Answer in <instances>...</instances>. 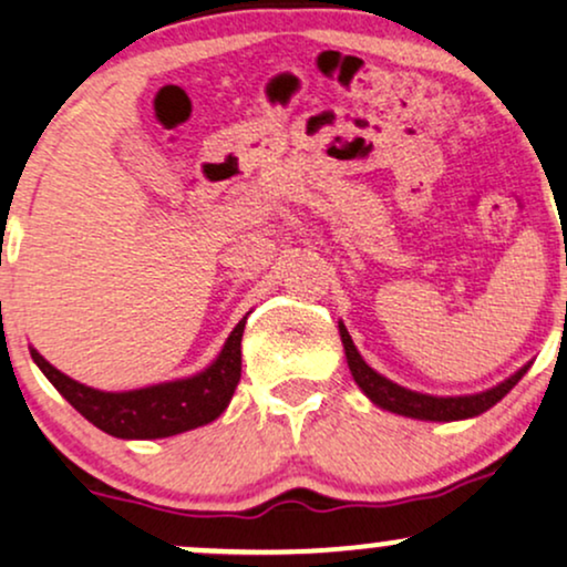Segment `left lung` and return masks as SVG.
Segmentation results:
<instances>
[{"label": "left lung", "instance_id": "1", "mask_svg": "<svg viewBox=\"0 0 567 567\" xmlns=\"http://www.w3.org/2000/svg\"><path fill=\"white\" fill-rule=\"evenodd\" d=\"M338 333H341L343 351H347V362L351 375H354L357 386L370 396L373 405L383 410H392V413L408 415V419H421V421H461V419H474V415L485 413L496 405L498 400H504L506 394L517 386V381L528 373L530 365L519 368L517 373L509 375L506 381H501L498 386L487 389L480 394H466V396H432L421 392H410V389L400 386V383L383 379L381 373H375L373 368L362 360V354L357 351L354 341H351L349 330L343 328V322H338Z\"/></svg>", "mask_w": 567, "mask_h": 567}]
</instances>
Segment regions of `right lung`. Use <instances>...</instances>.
<instances>
[{
	"label": "right lung",
	"mask_w": 567,
	"mask_h": 567,
	"mask_svg": "<svg viewBox=\"0 0 567 567\" xmlns=\"http://www.w3.org/2000/svg\"><path fill=\"white\" fill-rule=\"evenodd\" d=\"M245 320L231 330L220 354L202 373L192 379L133 389V392H101V389L84 386L50 365L37 349H31V357L58 392L101 432L120 440L173 437V434L216 421L231 402L234 389L243 375Z\"/></svg>",
	"instance_id": "right-lung-1"
}]
</instances>
